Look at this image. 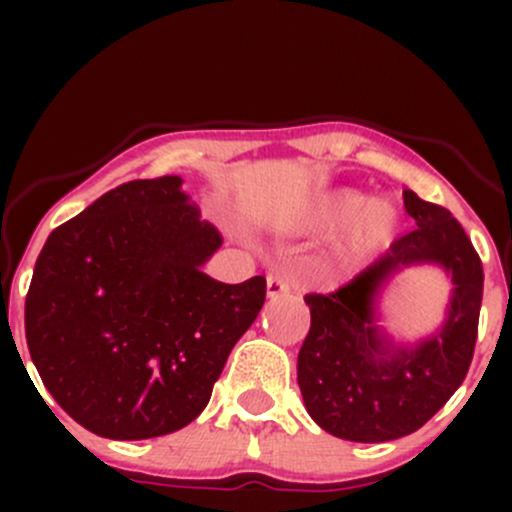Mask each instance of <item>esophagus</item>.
I'll return each mask as SVG.
<instances>
[{"instance_id": "34e87169", "label": "esophagus", "mask_w": 512, "mask_h": 512, "mask_svg": "<svg viewBox=\"0 0 512 512\" xmlns=\"http://www.w3.org/2000/svg\"><path fill=\"white\" fill-rule=\"evenodd\" d=\"M289 292V282L282 275H270L267 277V297H282Z\"/></svg>"}]
</instances>
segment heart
Here are the masks:
<instances>
[{
    "label": "heart",
    "mask_w": 512,
    "mask_h": 512,
    "mask_svg": "<svg viewBox=\"0 0 512 512\" xmlns=\"http://www.w3.org/2000/svg\"><path fill=\"white\" fill-rule=\"evenodd\" d=\"M297 227L307 232H327L339 227L332 242V265L352 272L374 260L391 245L399 230V210L386 198H366L354 188H329L304 203Z\"/></svg>",
    "instance_id": "obj_1"
}]
</instances>
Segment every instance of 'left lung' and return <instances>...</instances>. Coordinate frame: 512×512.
I'll use <instances>...</instances> for the list:
<instances>
[{
	"mask_svg": "<svg viewBox=\"0 0 512 512\" xmlns=\"http://www.w3.org/2000/svg\"><path fill=\"white\" fill-rule=\"evenodd\" d=\"M416 230L349 285L307 294L309 334L297 356V384L314 423L356 443H384L418 431L463 384L478 337L483 265L461 223L441 205L404 190ZM441 264L454 282L438 333L414 348L394 345L375 324V302L396 271Z\"/></svg>",
	"mask_w": 512,
	"mask_h": 512,
	"instance_id": "8db88e82",
	"label": "left lung"
}]
</instances>
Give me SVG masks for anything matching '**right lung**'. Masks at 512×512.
Listing matches in <instances>:
<instances>
[{
	"label": "right lung",
	"instance_id": "1",
	"mask_svg": "<svg viewBox=\"0 0 512 512\" xmlns=\"http://www.w3.org/2000/svg\"><path fill=\"white\" fill-rule=\"evenodd\" d=\"M183 178L131 180L59 225L24 304L32 361L56 404L116 441L188 426L265 304L257 275L203 272L223 245Z\"/></svg>",
	"mask_w": 512,
	"mask_h": 512
}]
</instances>
